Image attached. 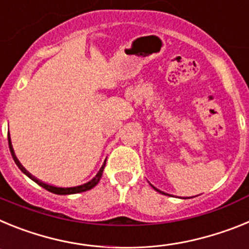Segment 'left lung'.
<instances>
[{
    "label": "left lung",
    "mask_w": 249,
    "mask_h": 249,
    "mask_svg": "<svg viewBox=\"0 0 249 249\" xmlns=\"http://www.w3.org/2000/svg\"><path fill=\"white\" fill-rule=\"evenodd\" d=\"M153 188H155V187H153ZM155 190H157V188H155ZM158 191V190H157Z\"/></svg>",
    "instance_id": "1"
}]
</instances>
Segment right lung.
<instances>
[{"instance_id":"right-lung-1","label":"right lung","mask_w":249,"mask_h":249,"mask_svg":"<svg viewBox=\"0 0 249 249\" xmlns=\"http://www.w3.org/2000/svg\"><path fill=\"white\" fill-rule=\"evenodd\" d=\"M8 146H10V151H11V155H12V157H13V160L16 162V164H17V166H18V168L21 169L22 172L25 173L26 176H28V177H30L31 179H32V181L36 182V183L38 184V186L43 187L45 190L50 191V192H52V193H56V195H73V193H81V192H85V191H89V190H91V188H93V187L96 186V184H97L98 182H100L101 177H102L103 168H105V164H106V162H105V164H103V166L101 167V169H100V171H98V173H97V175H96V177H94L93 179H91V181L87 182V183L82 184V186L68 187V188H62V187H54V186H51V184H48V183H45V182H42V181H39V179H37L36 177H34V176L31 175V173L28 172V171L25 168V167H23L21 163H19V160H17L16 155H15V152H13L12 144H11L10 133H8Z\"/></svg>"}]
</instances>
